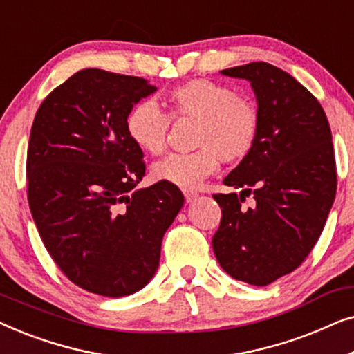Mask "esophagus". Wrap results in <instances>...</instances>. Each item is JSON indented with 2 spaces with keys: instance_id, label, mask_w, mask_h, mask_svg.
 <instances>
[{
  "instance_id": "obj_1",
  "label": "esophagus",
  "mask_w": 354,
  "mask_h": 354,
  "mask_svg": "<svg viewBox=\"0 0 354 354\" xmlns=\"http://www.w3.org/2000/svg\"><path fill=\"white\" fill-rule=\"evenodd\" d=\"M183 195H185V201H187V203H192V201L195 200V198L198 196V193L193 192V190H188V188H185V190H183Z\"/></svg>"
}]
</instances>
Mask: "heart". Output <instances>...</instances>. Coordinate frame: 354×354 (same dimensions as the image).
<instances>
[{"mask_svg":"<svg viewBox=\"0 0 354 354\" xmlns=\"http://www.w3.org/2000/svg\"><path fill=\"white\" fill-rule=\"evenodd\" d=\"M171 115L195 119L198 127L192 153H172L154 164L153 178L180 188H195L219 169L221 161L235 164L253 151L259 132V113L253 101L234 86L209 79L177 85L167 96ZM171 118L151 100L135 104L125 130L135 147L159 156L166 151Z\"/></svg>","mask_w":354,"mask_h":354,"instance_id":"1","label":"heart"}]
</instances>
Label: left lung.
Here are the masks:
<instances>
[{
    "instance_id": "1",
    "label": "left lung",
    "mask_w": 354,
    "mask_h": 354,
    "mask_svg": "<svg viewBox=\"0 0 354 354\" xmlns=\"http://www.w3.org/2000/svg\"><path fill=\"white\" fill-rule=\"evenodd\" d=\"M221 74L250 82L259 132L224 178L239 195H212L222 209L212 250L230 277L264 287L299 268L326 225L337 192L330 125L311 91L279 67L261 61ZM246 196L253 208L241 206Z\"/></svg>"
}]
</instances>
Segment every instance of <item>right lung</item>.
<instances>
[{
    "mask_svg": "<svg viewBox=\"0 0 354 354\" xmlns=\"http://www.w3.org/2000/svg\"><path fill=\"white\" fill-rule=\"evenodd\" d=\"M156 91L142 77L84 69L43 100L27 149V198L43 245L67 279L127 297L158 270L178 187L137 188L143 151L125 130L133 104Z\"/></svg>",
    "mask_w": 354,
    "mask_h": 354,
    "instance_id": "add662e5",
    "label": "right lung"
}]
</instances>
